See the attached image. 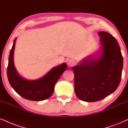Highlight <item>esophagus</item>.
<instances>
[{"label":"esophagus","instance_id":"34e87169","mask_svg":"<svg viewBox=\"0 0 128 128\" xmlns=\"http://www.w3.org/2000/svg\"><path fill=\"white\" fill-rule=\"evenodd\" d=\"M67 63L68 67H72V66H73L75 64H76L75 61L72 59H68L67 61Z\"/></svg>","mask_w":128,"mask_h":128}]
</instances>
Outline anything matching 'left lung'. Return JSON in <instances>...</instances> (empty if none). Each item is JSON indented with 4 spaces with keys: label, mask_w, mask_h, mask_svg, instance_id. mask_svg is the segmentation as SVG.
Returning <instances> with one entry per match:
<instances>
[{
    "label": "left lung",
    "mask_w": 128,
    "mask_h": 128,
    "mask_svg": "<svg viewBox=\"0 0 128 128\" xmlns=\"http://www.w3.org/2000/svg\"><path fill=\"white\" fill-rule=\"evenodd\" d=\"M100 50L72 67L74 91L86 102L103 99L116 90L121 80L123 57L118 41L106 32L98 33Z\"/></svg>",
    "instance_id": "obj_1"
}]
</instances>
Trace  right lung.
I'll return each instance as SVG.
<instances>
[{
  "label": "right lung",
  "instance_id": "right-lung-1",
  "mask_svg": "<svg viewBox=\"0 0 128 128\" xmlns=\"http://www.w3.org/2000/svg\"><path fill=\"white\" fill-rule=\"evenodd\" d=\"M16 38L14 40L9 56L7 75L12 88L16 93L31 101H43L49 98L54 91V87L61 75L67 70L66 63L54 67L44 76L36 80H28L20 74L14 61Z\"/></svg>",
  "mask_w": 128,
  "mask_h": 128
}]
</instances>
